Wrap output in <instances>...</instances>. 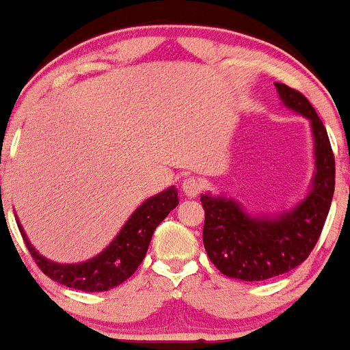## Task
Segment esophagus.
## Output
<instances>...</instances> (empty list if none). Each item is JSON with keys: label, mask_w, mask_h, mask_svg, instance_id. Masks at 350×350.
Here are the masks:
<instances>
[{"label": "esophagus", "mask_w": 350, "mask_h": 350, "mask_svg": "<svg viewBox=\"0 0 350 350\" xmlns=\"http://www.w3.org/2000/svg\"><path fill=\"white\" fill-rule=\"evenodd\" d=\"M181 188H183V193H185L186 197H197V195L202 191V188H204V186H202L200 179L190 176V178H186L185 181H183Z\"/></svg>", "instance_id": "esophagus-1"}]
</instances>
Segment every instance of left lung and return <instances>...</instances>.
Wrapping results in <instances>:
<instances>
[{"label":"left lung","mask_w":350,"mask_h":350,"mask_svg":"<svg viewBox=\"0 0 350 350\" xmlns=\"http://www.w3.org/2000/svg\"><path fill=\"white\" fill-rule=\"evenodd\" d=\"M274 86L283 105L311 122L316 172L308 197L274 217L247 214L234 198L211 193L200 197L208 259L223 274L243 282L274 278L308 259L318 243L335 191V157L314 107L293 88L282 83Z\"/></svg>","instance_id":"obj_1"}]
</instances>
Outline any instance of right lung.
<instances>
[{
  "instance_id": "1",
  "label": "right lung",
  "mask_w": 350,
  "mask_h": 350,
  "mask_svg": "<svg viewBox=\"0 0 350 350\" xmlns=\"http://www.w3.org/2000/svg\"><path fill=\"white\" fill-rule=\"evenodd\" d=\"M178 204V190L174 186H169L162 193L146 198L131 214L122 230L103 252L79 264H58L42 257L31 245L21 223L18 230L32 259L48 278L68 288L83 290V292H107L126 282L138 269L142 260L145 259L155 228Z\"/></svg>"
}]
</instances>
